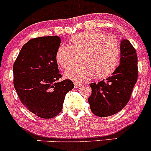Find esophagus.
Instances as JSON below:
<instances>
[{"mask_svg":"<svg viewBox=\"0 0 151 151\" xmlns=\"http://www.w3.org/2000/svg\"><path fill=\"white\" fill-rule=\"evenodd\" d=\"M74 86H75V88H79V87L81 86V83H77V82H74Z\"/></svg>","mask_w":151,"mask_h":151,"instance_id":"esophagus-1","label":"esophagus"}]
</instances>
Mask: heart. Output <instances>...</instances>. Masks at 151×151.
I'll use <instances>...</instances> for the list:
<instances>
[{"mask_svg":"<svg viewBox=\"0 0 151 151\" xmlns=\"http://www.w3.org/2000/svg\"><path fill=\"white\" fill-rule=\"evenodd\" d=\"M71 46L60 45L55 58L62 68H68L78 62L82 63L65 72L66 78L83 82L96 77L106 78L112 75L120 62L121 48L115 38L99 31H87L72 36Z\"/></svg>","mask_w":151,"mask_h":151,"instance_id":"b5f03b06","label":"heart"}]
</instances>
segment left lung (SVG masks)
I'll return each instance as SVG.
<instances>
[{"label":"left lung","instance_id":"8db88e82","mask_svg":"<svg viewBox=\"0 0 151 151\" xmlns=\"http://www.w3.org/2000/svg\"><path fill=\"white\" fill-rule=\"evenodd\" d=\"M138 76L137 55L127 39L121 42L120 65L106 80L91 83L88 98L91 111L99 117L110 116L120 112L129 102Z\"/></svg>","mask_w":151,"mask_h":151}]
</instances>
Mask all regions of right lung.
Wrapping results in <instances>:
<instances>
[{
  "label": "right lung",
  "instance_id": "right-lung-1",
  "mask_svg": "<svg viewBox=\"0 0 151 151\" xmlns=\"http://www.w3.org/2000/svg\"><path fill=\"white\" fill-rule=\"evenodd\" d=\"M60 38L42 36L23 45L13 66L14 86L22 104L42 118H52L63 108L66 94L74 88L61 78L55 58Z\"/></svg>",
  "mask_w": 151,
  "mask_h": 151
}]
</instances>
